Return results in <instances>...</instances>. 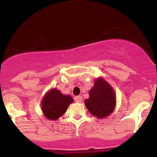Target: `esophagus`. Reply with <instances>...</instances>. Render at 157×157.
<instances>
[{"mask_svg":"<svg viewBox=\"0 0 157 157\" xmlns=\"http://www.w3.org/2000/svg\"><path fill=\"white\" fill-rule=\"evenodd\" d=\"M82 97L81 96H76L75 97V102H82Z\"/></svg>","mask_w":157,"mask_h":157,"instance_id":"esophagus-1","label":"esophagus"}]
</instances>
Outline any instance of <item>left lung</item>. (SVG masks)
Returning a JSON list of instances; mask_svg holds the SVG:
<instances>
[{"label":"left lung","instance_id":"1","mask_svg":"<svg viewBox=\"0 0 157 157\" xmlns=\"http://www.w3.org/2000/svg\"><path fill=\"white\" fill-rule=\"evenodd\" d=\"M115 103L114 91L111 86L103 79H97L89 91V98L85 100L89 112L98 118H103L111 113Z\"/></svg>","mask_w":157,"mask_h":157}]
</instances>
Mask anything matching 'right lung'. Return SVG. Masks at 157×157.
<instances>
[{"instance_id":"add662e5","label":"right lung","mask_w":157,"mask_h":157,"mask_svg":"<svg viewBox=\"0 0 157 157\" xmlns=\"http://www.w3.org/2000/svg\"><path fill=\"white\" fill-rule=\"evenodd\" d=\"M73 102L70 95H63L56 89L45 95L42 101V111L48 120H57L66 112L68 106Z\"/></svg>"}]
</instances>
